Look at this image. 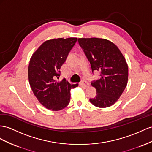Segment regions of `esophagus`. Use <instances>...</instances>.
Returning a JSON list of instances; mask_svg holds the SVG:
<instances>
[{
  "instance_id": "1",
  "label": "esophagus",
  "mask_w": 152,
  "mask_h": 152,
  "mask_svg": "<svg viewBox=\"0 0 152 152\" xmlns=\"http://www.w3.org/2000/svg\"><path fill=\"white\" fill-rule=\"evenodd\" d=\"M80 85H81V86H83L85 87H88L89 86H90V84H89V83L86 80H83L82 81H81Z\"/></svg>"
}]
</instances>
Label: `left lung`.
<instances>
[{"label": "left lung", "instance_id": "8db88e82", "mask_svg": "<svg viewBox=\"0 0 152 152\" xmlns=\"http://www.w3.org/2000/svg\"><path fill=\"white\" fill-rule=\"evenodd\" d=\"M81 48L90 61L92 72H100V78L91 85L97 95L91 103L99 108L114 104L126 88L128 68L125 58L114 43L103 38H78Z\"/></svg>", "mask_w": 152, "mask_h": 152}]
</instances>
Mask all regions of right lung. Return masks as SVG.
I'll return each instance as SVG.
<instances>
[{"label": "right lung", "instance_id": "obj_1", "mask_svg": "<svg viewBox=\"0 0 152 152\" xmlns=\"http://www.w3.org/2000/svg\"><path fill=\"white\" fill-rule=\"evenodd\" d=\"M77 38H54L44 42L31 58L28 78L34 95L43 106L58 111L67 107L71 99V89L78 84H70L64 78L57 81L60 68Z\"/></svg>", "mask_w": 152, "mask_h": 152}]
</instances>
